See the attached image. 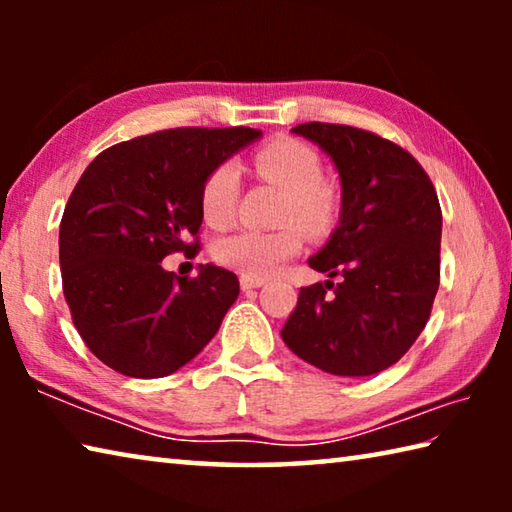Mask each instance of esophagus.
<instances>
[{
  "label": "esophagus",
  "mask_w": 512,
  "mask_h": 512,
  "mask_svg": "<svg viewBox=\"0 0 512 512\" xmlns=\"http://www.w3.org/2000/svg\"><path fill=\"white\" fill-rule=\"evenodd\" d=\"M239 282H241V289H244V291L259 289V287H264V284H266L264 277H253V275H241Z\"/></svg>",
  "instance_id": "1"
}]
</instances>
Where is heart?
Masks as SVG:
<instances>
[{"instance_id":"obj_1","label":"heart","mask_w":512,"mask_h":512,"mask_svg":"<svg viewBox=\"0 0 512 512\" xmlns=\"http://www.w3.org/2000/svg\"><path fill=\"white\" fill-rule=\"evenodd\" d=\"M255 171L268 183L282 187L287 201L282 205L280 230H241L214 246V259L221 266L253 277L273 275L302 248V235H323L336 214L332 189L320 183L323 164L309 144L298 140H275L253 155ZM239 201V173L230 162L216 164L201 187V212L212 228H225L235 219ZM293 222H298L293 226Z\"/></svg>"}]
</instances>
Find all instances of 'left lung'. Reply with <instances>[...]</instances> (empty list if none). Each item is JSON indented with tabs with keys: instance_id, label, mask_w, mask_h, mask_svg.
<instances>
[{
	"instance_id": "8db88e82",
	"label": "left lung",
	"mask_w": 512,
	"mask_h": 512,
	"mask_svg": "<svg viewBox=\"0 0 512 512\" xmlns=\"http://www.w3.org/2000/svg\"><path fill=\"white\" fill-rule=\"evenodd\" d=\"M341 176V219L309 266L341 282L302 287L282 339L311 366L368 377L400 361L427 325L440 284L438 194L395 142L357 126L307 121Z\"/></svg>"
}]
</instances>
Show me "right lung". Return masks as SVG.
Here are the masks:
<instances>
[{"instance_id":"add662e5","label":"right lung","mask_w":512,"mask_h":512,"mask_svg":"<svg viewBox=\"0 0 512 512\" xmlns=\"http://www.w3.org/2000/svg\"><path fill=\"white\" fill-rule=\"evenodd\" d=\"M259 135L248 126L167 128L110 146L83 171L60 221V271L74 327L108 368L171 375L219 332L239 296L237 275L205 264L178 277L162 259L198 253L205 176Z\"/></svg>"}]
</instances>
